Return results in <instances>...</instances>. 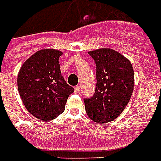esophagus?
<instances>
[{
    "label": "esophagus",
    "mask_w": 161,
    "mask_h": 161,
    "mask_svg": "<svg viewBox=\"0 0 161 161\" xmlns=\"http://www.w3.org/2000/svg\"><path fill=\"white\" fill-rule=\"evenodd\" d=\"M75 93H77V94H78V93H80V90H81V88L80 86H76L75 87Z\"/></svg>",
    "instance_id": "obj_1"
}]
</instances>
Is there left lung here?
<instances>
[{
	"label": "left lung",
	"instance_id": "obj_1",
	"mask_svg": "<svg viewBox=\"0 0 161 161\" xmlns=\"http://www.w3.org/2000/svg\"><path fill=\"white\" fill-rule=\"evenodd\" d=\"M96 65L94 96L84 99L88 116L96 123L111 122L125 110L134 90V71L130 61L111 48L90 51Z\"/></svg>",
	"mask_w": 161,
	"mask_h": 161
}]
</instances>
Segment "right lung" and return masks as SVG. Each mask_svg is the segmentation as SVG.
<instances>
[{"mask_svg": "<svg viewBox=\"0 0 161 161\" xmlns=\"http://www.w3.org/2000/svg\"><path fill=\"white\" fill-rule=\"evenodd\" d=\"M62 52L53 48L37 51L25 61L19 74L18 90L30 114L38 119H54L65 110L74 89L61 75L59 59Z\"/></svg>", "mask_w": 161, "mask_h": 161, "instance_id": "obj_1", "label": "right lung"}]
</instances>
